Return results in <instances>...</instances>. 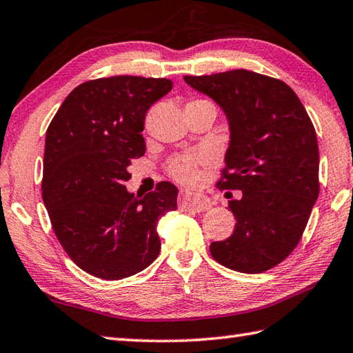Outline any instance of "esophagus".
Wrapping results in <instances>:
<instances>
[{"label": "esophagus", "mask_w": 353, "mask_h": 353, "mask_svg": "<svg viewBox=\"0 0 353 353\" xmlns=\"http://www.w3.org/2000/svg\"><path fill=\"white\" fill-rule=\"evenodd\" d=\"M179 205H181L185 210H190L194 212H203L211 206L208 199L200 196V194H194V192H188V191L181 192V196H179Z\"/></svg>", "instance_id": "34e87169"}]
</instances>
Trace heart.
I'll return each mask as SVG.
<instances>
[{
  "instance_id": "heart-1",
  "label": "heart",
  "mask_w": 353,
  "mask_h": 353,
  "mask_svg": "<svg viewBox=\"0 0 353 353\" xmlns=\"http://www.w3.org/2000/svg\"><path fill=\"white\" fill-rule=\"evenodd\" d=\"M197 102V101H192ZM199 159L192 156H179L168 163V172L182 183H194L199 177Z\"/></svg>"
}]
</instances>
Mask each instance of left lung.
<instances>
[{
  "instance_id": "obj_1",
  "label": "left lung",
  "mask_w": 353,
  "mask_h": 353,
  "mask_svg": "<svg viewBox=\"0 0 353 353\" xmlns=\"http://www.w3.org/2000/svg\"><path fill=\"white\" fill-rule=\"evenodd\" d=\"M183 79L223 110L231 137L217 186L241 191L230 202L236 230L212 241L211 255L237 272L268 271L299 245L319 197L315 128L280 79L250 70Z\"/></svg>"
}]
</instances>
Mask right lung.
I'll return each instance as SVG.
<instances>
[{
	"mask_svg": "<svg viewBox=\"0 0 353 353\" xmlns=\"http://www.w3.org/2000/svg\"><path fill=\"white\" fill-rule=\"evenodd\" d=\"M165 78L112 76L76 87L46 133L43 200L53 231L82 271L121 280L157 259V220L177 210V188L157 183L134 196L131 159L145 154L148 108L167 94Z\"/></svg>",
	"mask_w": 353,
	"mask_h": 353,
	"instance_id": "obj_1",
	"label": "right lung"
}]
</instances>
